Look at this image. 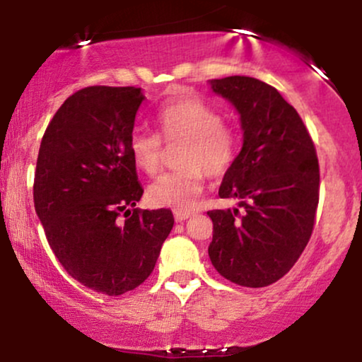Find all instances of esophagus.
Returning a JSON list of instances; mask_svg holds the SVG:
<instances>
[{"instance_id": "esophagus-1", "label": "esophagus", "mask_w": 362, "mask_h": 362, "mask_svg": "<svg viewBox=\"0 0 362 362\" xmlns=\"http://www.w3.org/2000/svg\"><path fill=\"white\" fill-rule=\"evenodd\" d=\"M173 216H175V221L182 223V221H185V219H189L190 216H192V213H190V211H175Z\"/></svg>"}]
</instances>
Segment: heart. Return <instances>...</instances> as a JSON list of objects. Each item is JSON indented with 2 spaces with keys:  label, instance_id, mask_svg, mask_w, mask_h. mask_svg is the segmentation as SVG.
Returning <instances> with one entry per match:
<instances>
[{
  "label": "heart",
  "instance_id": "1",
  "mask_svg": "<svg viewBox=\"0 0 362 362\" xmlns=\"http://www.w3.org/2000/svg\"><path fill=\"white\" fill-rule=\"evenodd\" d=\"M161 139L177 144V165L149 187L153 206L190 209L202 192L206 173L219 177L230 170L236 156V134L221 114L197 97H182L161 107L156 115ZM160 136L134 131L129 139L132 161L146 175H156L163 165V143Z\"/></svg>",
  "mask_w": 362,
  "mask_h": 362
}]
</instances>
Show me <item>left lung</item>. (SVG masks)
<instances>
[{
	"instance_id": "1",
	"label": "left lung",
	"mask_w": 362,
	"mask_h": 362,
	"mask_svg": "<svg viewBox=\"0 0 362 362\" xmlns=\"http://www.w3.org/2000/svg\"><path fill=\"white\" fill-rule=\"evenodd\" d=\"M238 110L243 146L223 178L219 197L238 209L207 211L209 259L224 279L264 288L291 271L313 233L320 195L317 149L293 105L250 76L211 81Z\"/></svg>"
}]
</instances>
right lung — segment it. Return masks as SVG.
<instances>
[{"instance_id":"1","label":"right lung","mask_w":362,"mask_h":362,"mask_svg":"<svg viewBox=\"0 0 362 362\" xmlns=\"http://www.w3.org/2000/svg\"><path fill=\"white\" fill-rule=\"evenodd\" d=\"M144 95L136 86H86L68 97L42 136L35 213L66 272L119 296L155 269L173 228L170 209H138L143 187L129 139Z\"/></svg>"}]
</instances>
